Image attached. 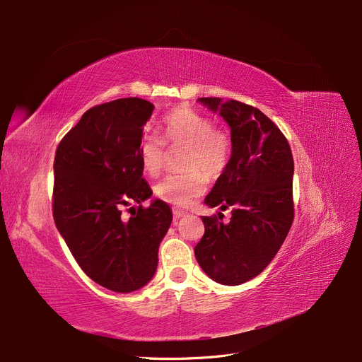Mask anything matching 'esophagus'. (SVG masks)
Listing matches in <instances>:
<instances>
[{
	"instance_id": "obj_1",
	"label": "esophagus",
	"mask_w": 362,
	"mask_h": 362,
	"mask_svg": "<svg viewBox=\"0 0 362 362\" xmlns=\"http://www.w3.org/2000/svg\"><path fill=\"white\" fill-rule=\"evenodd\" d=\"M187 213H185L183 210H179V209H173V216H175V218H179V217H183L186 216Z\"/></svg>"
}]
</instances>
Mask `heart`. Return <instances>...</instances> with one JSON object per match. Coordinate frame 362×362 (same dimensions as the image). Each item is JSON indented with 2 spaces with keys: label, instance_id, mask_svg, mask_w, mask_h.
<instances>
[{
  "label": "heart",
  "instance_id": "obj_1",
  "mask_svg": "<svg viewBox=\"0 0 362 362\" xmlns=\"http://www.w3.org/2000/svg\"><path fill=\"white\" fill-rule=\"evenodd\" d=\"M160 130L173 146H186L182 173L168 175L155 185V194L173 206L186 207L204 191L210 177L226 171L232 158V136L214 121L191 107H177L167 114ZM140 163L149 176H156L165 164L163 139L146 133L139 146Z\"/></svg>",
  "mask_w": 362,
  "mask_h": 362
}]
</instances>
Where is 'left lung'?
Listing matches in <instances>:
<instances>
[{
  "instance_id": "1",
  "label": "left lung",
  "mask_w": 362,
  "mask_h": 362,
  "mask_svg": "<svg viewBox=\"0 0 362 362\" xmlns=\"http://www.w3.org/2000/svg\"><path fill=\"white\" fill-rule=\"evenodd\" d=\"M230 125L232 158L207 195L210 207H232L222 216H202L204 235L195 257L211 279L240 286L257 276L278 253L294 218V163L288 140L257 107L238 100L201 98Z\"/></svg>"
}]
</instances>
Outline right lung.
<instances>
[{
  "label": "right lung",
  "instance_id": "1",
  "mask_svg": "<svg viewBox=\"0 0 362 362\" xmlns=\"http://www.w3.org/2000/svg\"><path fill=\"white\" fill-rule=\"evenodd\" d=\"M153 105L125 98L96 105L64 136L54 156L53 218L76 263L99 286L130 293L151 281L171 210L142 177L139 146Z\"/></svg>",
  "mask_w": 362,
  "mask_h": 362
}]
</instances>
